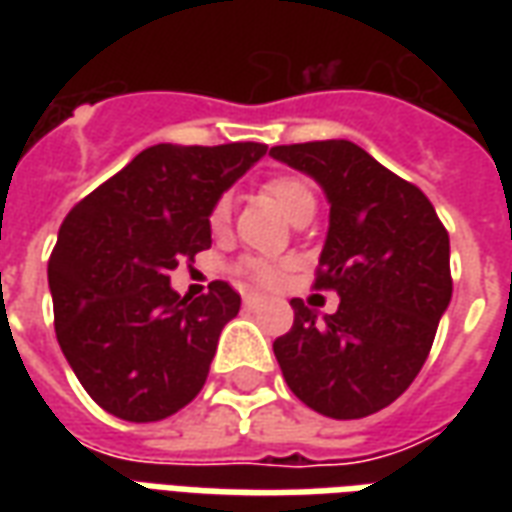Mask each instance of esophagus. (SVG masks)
Returning a JSON list of instances; mask_svg holds the SVG:
<instances>
[{"instance_id": "obj_1", "label": "esophagus", "mask_w": 512, "mask_h": 512, "mask_svg": "<svg viewBox=\"0 0 512 512\" xmlns=\"http://www.w3.org/2000/svg\"><path fill=\"white\" fill-rule=\"evenodd\" d=\"M263 296H260V293H244V307L246 310H257V307H260V304H263Z\"/></svg>"}]
</instances>
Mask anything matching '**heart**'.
Returning a JSON list of instances; mask_svg holds the SVG:
<instances>
[{"label":"heart","mask_w":512,"mask_h":512,"mask_svg":"<svg viewBox=\"0 0 512 512\" xmlns=\"http://www.w3.org/2000/svg\"><path fill=\"white\" fill-rule=\"evenodd\" d=\"M266 194L271 200L277 202V208L285 216H293L299 211L301 205L307 202H315V194H312L310 183H304L301 178H290V175H279V178H271L266 183ZM208 224H211L213 233H222L224 227L230 224V200L222 197L216 200V205L211 208V216H208ZM241 274L257 279V282H274L279 277V268L268 260H260V257H249V260H241Z\"/></svg>","instance_id":"heart-1"}]
</instances>
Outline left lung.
<instances>
[{
  "label": "left lung",
  "instance_id": "obj_1",
  "mask_svg": "<svg viewBox=\"0 0 512 512\" xmlns=\"http://www.w3.org/2000/svg\"><path fill=\"white\" fill-rule=\"evenodd\" d=\"M329 200L315 288L332 315L293 299V326L274 340L282 376L301 403L332 419L376 414L425 365L452 299L450 235L422 191L348 139L271 147Z\"/></svg>",
  "mask_w": 512,
  "mask_h": 512
}]
</instances>
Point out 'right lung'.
I'll return each mask as SVG.
<instances>
[{"instance_id": "add662e5", "label": "right lung", "mask_w": 512, "mask_h": 512, "mask_svg": "<svg viewBox=\"0 0 512 512\" xmlns=\"http://www.w3.org/2000/svg\"><path fill=\"white\" fill-rule=\"evenodd\" d=\"M266 150L153 145L65 216L49 257L54 329L104 411L158 422L202 389L241 296L211 282L208 296L180 299L169 271L211 246V208Z\"/></svg>"}]
</instances>
